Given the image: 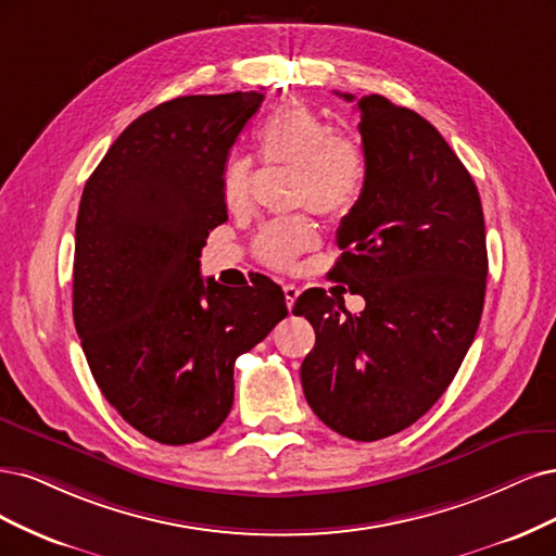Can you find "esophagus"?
I'll return each mask as SVG.
<instances>
[{"mask_svg":"<svg viewBox=\"0 0 556 556\" xmlns=\"http://www.w3.org/2000/svg\"><path fill=\"white\" fill-rule=\"evenodd\" d=\"M298 295H300V289H298V286H295V283H286V286H283V298H286V307H289V309H293V304H295Z\"/></svg>","mask_w":556,"mask_h":556,"instance_id":"1","label":"esophagus"}]
</instances>
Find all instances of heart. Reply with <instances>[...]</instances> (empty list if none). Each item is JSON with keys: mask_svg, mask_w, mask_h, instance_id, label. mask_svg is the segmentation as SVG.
<instances>
[{"mask_svg": "<svg viewBox=\"0 0 556 556\" xmlns=\"http://www.w3.org/2000/svg\"><path fill=\"white\" fill-rule=\"evenodd\" d=\"M265 164L293 166L291 203L307 205L320 217L337 219L361 201L367 180V154L361 138L332 131L330 124L302 103L279 105L254 134ZM222 199L230 212L252 205V166L232 159L222 175ZM318 244L316 228L304 217L277 219L261 228L256 256L273 270H293L302 254Z\"/></svg>", "mask_w": 556, "mask_h": 556, "instance_id": "1", "label": "heart"}]
</instances>
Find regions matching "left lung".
Segmentation results:
<instances>
[{
    "label": "left lung",
    "instance_id": "left-lung-1",
    "mask_svg": "<svg viewBox=\"0 0 556 556\" xmlns=\"http://www.w3.org/2000/svg\"><path fill=\"white\" fill-rule=\"evenodd\" d=\"M357 111L367 180L337 230L344 254L332 279L365 309L349 314L342 298L309 289L293 314L316 332L300 367L314 414L337 434L379 441L455 379L485 302L488 247L476 182L432 124L379 94Z\"/></svg>",
    "mask_w": 556,
    "mask_h": 556
}]
</instances>
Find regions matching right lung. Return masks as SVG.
<instances>
[{"instance_id":"right-lung-1","label":"right lung","mask_w":556,"mask_h":556,"mask_svg":"<svg viewBox=\"0 0 556 556\" xmlns=\"http://www.w3.org/2000/svg\"><path fill=\"white\" fill-rule=\"evenodd\" d=\"M261 92L177 97L119 134L83 189L74 320L103 397L140 434L195 443L226 420L232 365L289 314L279 286L232 291L201 277L228 219V150Z\"/></svg>"}]
</instances>
